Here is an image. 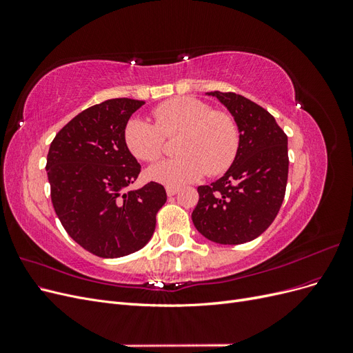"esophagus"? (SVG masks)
<instances>
[{
	"mask_svg": "<svg viewBox=\"0 0 353 353\" xmlns=\"http://www.w3.org/2000/svg\"><path fill=\"white\" fill-rule=\"evenodd\" d=\"M176 193H178V188H176V187H166V194H168L169 197L175 196Z\"/></svg>",
	"mask_w": 353,
	"mask_h": 353,
	"instance_id": "34e87169",
	"label": "esophagus"
}]
</instances>
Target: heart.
I'll list each match as a JSON object with an SVG mask.
<instances>
[{"instance_id":"obj_1","label":"heart","mask_w":353,"mask_h":353,"mask_svg":"<svg viewBox=\"0 0 353 353\" xmlns=\"http://www.w3.org/2000/svg\"><path fill=\"white\" fill-rule=\"evenodd\" d=\"M154 123L132 117L125 126V143L134 157L154 162L163 153L165 137L179 134L175 153L153 165L147 176L156 183L179 187L203 174L218 175L228 169L237 154L239 128L234 117L213 112L209 104L193 97H178L159 104Z\"/></svg>"}]
</instances>
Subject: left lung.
I'll use <instances>...</instances> for the list:
<instances>
[{
	"instance_id": "8db88e82",
	"label": "left lung",
	"mask_w": 353,
	"mask_h": 353,
	"mask_svg": "<svg viewBox=\"0 0 353 353\" xmlns=\"http://www.w3.org/2000/svg\"><path fill=\"white\" fill-rule=\"evenodd\" d=\"M216 97L239 128V148L230 169L210 185H200L191 213L203 237L219 244H243L259 237L279 213L288 175L287 135L274 116L236 92Z\"/></svg>"
}]
</instances>
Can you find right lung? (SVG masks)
<instances>
[{"label":"right lung","instance_id":"obj_1","mask_svg":"<svg viewBox=\"0 0 353 353\" xmlns=\"http://www.w3.org/2000/svg\"><path fill=\"white\" fill-rule=\"evenodd\" d=\"M144 101L112 99L81 112L52 140L47 156L51 201L63 228L100 258L143 249L165 205L163 185L125 191L141 166L128 150L125 126Z\"/></svg>","mask_w":353,"mask_h":353}]
</instances>
